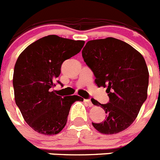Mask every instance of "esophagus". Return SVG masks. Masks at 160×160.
<instances>
[{
	"label": "esophagus",
	"instance_id": "1",
	"mask_svg": "<svg viewBox=\"0 0 160 160\" xmlns=\"http://www.w3.org/2000/svg\"><path fill=\"white\" fill-rule=\"evenodd\" d=\"M84 102H86V103H87V105H89V106H90V107H92L93 105V103H92V102L90 100V99H85Z\"/></svg>",
	"mask_w": 160,
	"mask_h": 160
}]
</instances>
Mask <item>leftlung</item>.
<instances>
[{"mask_svg": "<svg viewBox=\"0 0 160 160\" xmlns=\"http://www.w3.org/2000/svg\"><path fill=\"white\" fill-rule=\"evenodd\" d=\"M82 57L95 76L98 87L106 88L109 102L101 106L105 120L93 123L102 134H117L137 118L148 97L149 73L143 55L124 41L108 37L88 41Z\"/></svg>", "mask_w": 160, "mask_h": 160, "instance_id": "8db88e82", "label": "left lung"}]
</instances>
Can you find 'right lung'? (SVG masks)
<instances>
[{"mask_svg":"<svg viewBox=\"0 0 160 160\" xmlns=\"http://www.w3.org/2000/svg\"><path fill=\"white\" fill-rule=\"evenodd\" d=\"M84 43L50 35L32 43L19 55L12 79L15 102L26 123L37 132L59 133L72 104L83 101L77 95L58 94L52 88L62 62L79 53Z\"/></svg>","mask_w":160,"mask_h":160,"instance_id":"obj_1","label":"right lung"}]
</instances>
